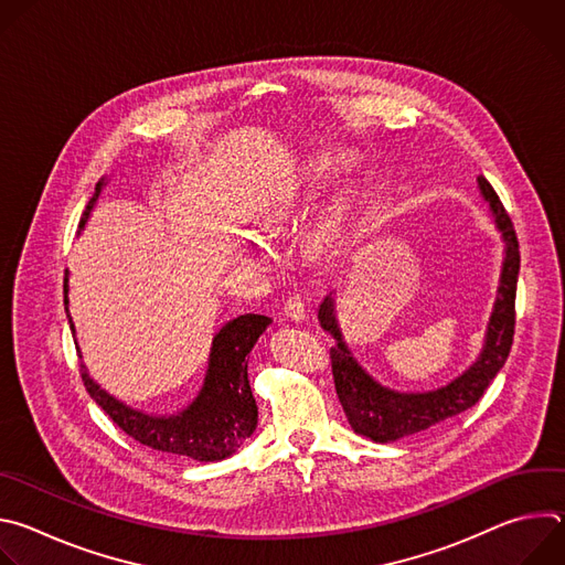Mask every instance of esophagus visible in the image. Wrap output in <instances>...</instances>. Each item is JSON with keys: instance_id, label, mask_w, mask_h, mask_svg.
I'll return each instance as SVG.
<instances>
[{"instance_id": "34e87169", "label": "esophagus", "mask_w": 565, "mask_h": 565, "mask_svg": "<svg viewBox=\"0 0 565 565\" xmlns=\"http://www.w3.org/2000/svg\"><path fill=\"white\" fill-rule=\"evenodd\" d=\"M286 315L292 319V321H306L308 312H306V303L299 295H292L286 299Z\"/></svg>"}]
</instances>
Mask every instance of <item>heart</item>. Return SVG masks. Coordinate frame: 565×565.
<instances>
[{
  "label": "heart",
  "instance_id": "b5f03b06",
  "mask_svg": "<svg viewBox=\"0 0 565 565\" xmlns=\"http://www.w3.org/2000/svg\"><path fill=\"white\" fill-rule=\"evenodd\" d=\"M331 170H333V158L331 156H315L312 160H308V166H306V179L310 183L319 181V179H324ZM295 212H297V201H288V203L275 207L262 221V225H264L266 232L277 234L295 216ZM342 223H344V205L335 203L329 210V214L321 218V223L315 232V248L317 250H331L338 244L340 232H342ZM238 255L244 257V262L257 264V266H266L270 262V250L266 248V244H262V241L250 238V236L238 241Z\"/></svg>",
  "mask_w": 565,
  "mask_h": 565
}]
</instances>
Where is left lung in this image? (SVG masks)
<instances>
[{
	"label": "left lung",
	"instance_id": "1",
	"mask_svg": "<svg viewBox=\"0 0 565 565\" xmlns=\"http://www.w3.org/2000/svg\"><path fill=\"white\" fill-rule=\"evenodd\" d=\"M478 190L482 201L490 207L494 227L503 238V266L482 349L478 358L451 382L431 391H395L384 386L355 360L349 344L344 342L335 319L333 297L327 295L317 308L319 327L335 340V347L331 349V362L342 409L351 429L373 443H395L467 412L486 393L510 355L514 338V299L521 266L519 241L503 203L482 177H478Z\"/></svg>",
	"mask_w": 565,
	"mask_h": 565
}]
</instances>
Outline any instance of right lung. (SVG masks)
Here are the masks:
<instances>
[{
    "label": "right lung",
    "mask_w": 565,
    "mask_h": 565,
    "mask_svg": "<svg viewBox=\"0 0 565 565\" xmlns=\"http://www.w3.org/2000/svg\"><path fill=\"white\" fill-rule=\"evenodd\" d=\"M107 183V179L98 181L96 194L79 218V230H85ZM64 306L75 338V324L68 312V273L64 275ZM270 324V317L257 312H246L225 321L212 338L207 371L196 397L177 414H145L125 405L89 375L85 362L83 380L96 405L140 445L188 456L199 462H216L232 456L257 429L259 412L248 380V355ZM75 349L83 360L77 338Z\"/></svg>",
    "instance_id": "obj_1"
}]
</instances>
